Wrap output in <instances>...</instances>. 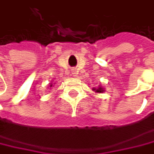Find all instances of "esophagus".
Masks as SVG:
<instances>
[{
	"label": "esophagus",
	"instance_id": "esophagus-1",
	"mask_svg": "<svg viewBox=\"0 0 154 154\" xmlns=\"http://www.w3.org/2000/svg\"><path fill=\"white\" fill-rule=\"evenodd\" d=\"M72 74H73V76H76V74H77V71L74 69V70H72Z\"/></svg>",
	"mask_w": 154,
	"mask_h": 154
}]
</instances>
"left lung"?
Wrapping results in <instances>:
<instances>
[{"instance_id":"left-lung-1","label":"left lung","mask_w":154,"mask_h":154,"mask_svg":"<svg viewBox=\"0 0 154 154\" xmlns=\"http://www.w3.org/2000/svg\"><path fill=\"white\" fill-rule=\"evenodd\" d=\"M93 91H94V92H95V93H97V94H102V93L105 92V89H104V88L100 85L98 88H93Z\"/></svg>"}]
</instances>
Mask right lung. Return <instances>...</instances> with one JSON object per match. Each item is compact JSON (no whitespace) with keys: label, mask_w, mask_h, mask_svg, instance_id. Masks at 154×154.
<instances>
[{"label":"right lung","mask_w":154,"mask_h":154,"mask_svg":"<svg viewBox=\"0 0 154 154\" xmlns=\"http://www.w3.org/2000/svg\"><path fill=\"white\" fill-rule=\"evenodd\" d=\"M51 87H52V84H50V85H49V88H51Z\"/></svg>","instance_id":"add662e5"}]
</instances>
